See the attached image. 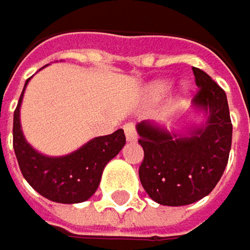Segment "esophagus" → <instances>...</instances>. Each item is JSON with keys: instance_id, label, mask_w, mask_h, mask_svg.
<instances>
[{"instance_id": "obj_1", "label": "esophagus", "mask_w": 250, "mask_h": 250, "mask_svg": "<svg viewBox=\"0 0 250 250\" xmlns=\"http://www.w3.org/2000/svg\"><path fill=\"white\" fill-rule=\"evenodd\" d=\"M124 129H125V135H126L128 141H135L137 140V128H135L134 122H126L124 125Z\"/></svg>"}]
</instances>
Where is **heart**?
Segmentation results:
<instances>
[{
  "label": "heart",
  "mask_w": 250,
  "mask_h": 250,
  "mask_svg": "<svg viewBox=\"0 0 250 250\" xmlns=\"http://www.w3.org/2000/svg\"><path fill=\"white\" fill-rule=\"evenodd\" d=\"M169 91H170V84H169V83L160 81V83H156V84L151 85V94H153L154 97H163V96H166Z\"/></svg>",
  "instance_id": "b5f03b06"
}]
</instances>
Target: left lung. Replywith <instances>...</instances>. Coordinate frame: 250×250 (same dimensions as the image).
<instances>
[{
    "label": "left lung",
    "mask_w": 250,
    "mask_h": 250,
    "mask_svg": "<svg viewBox=\"0 0 250 250\" xmlns=\"http://www.w3.org/2000/svg\"><path fill=\"white\" fill-rule=\"evenodd\" d=\"M192 71L198 85L193 104L208 115L204 126L176 137L151 122L137 125L144 150L140 181L162 205L179 207L204 198L218 184L229 162L233 125L226 93L202 69L192 66Z\"/></svg>",
    "instance_id": "obj_1"
}]
</instances>
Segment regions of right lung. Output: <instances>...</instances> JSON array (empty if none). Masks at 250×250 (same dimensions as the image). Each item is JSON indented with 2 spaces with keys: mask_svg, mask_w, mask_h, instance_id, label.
<instances>
[{
  "mask_svg": "<svg viewBox=\"0 0 250 250\" xmlns=\"http://www.w3.org/2000/svg\"><path fill=\"white\" fill-rule=\"evenodd\" d=\"M23 93L24 88L14 110L13 147L24 179L42 196L55 202L77 204L88 199L100 184L104 166L125 146L124 129L93 138L77 151L63 157L42 156L26 143L20 128Z\"/></svg>",
  "mask_w": 250,
  "mask_h": 250,
  "instance_id": "obj_1",
  "label": "right lung"
}]
</instances>
